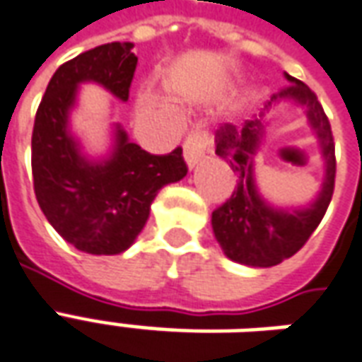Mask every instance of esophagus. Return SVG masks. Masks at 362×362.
Masks as SVG:
<instances>
[{"mask_svg":"<svg viewBox=\"0 0 362 362\" xmlns=\"http://www.w3.org/2000/svg\"><path fill=\"white\" fill-rule=\"evenodd\" d=\"M206 150H209V134L206 132H194V134L187 136L185 144H183V156H185L187 165L193 169L204 158Z\"/></svg>","mask_w":362,"mask_h":362,"instance_id":"esophagus-1","label":"esophagus"}]
</instances>
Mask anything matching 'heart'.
Here are the masks:
<instances>
[{
	"instance_id": "heart-1",
	"label": "heart",
	"mask_w": 362,
	"mask_h": 362,
	"mask_svg": "<svg viewBox=\"0 0 362 362\" xmlns=\"http://www.w3.org/2000/svg\"><path fill=\"white\" fill-rule=\"evenodd\" d=\"M136 105H138L140 112H144V115H156V112L165 111V107H168L160 95L156 93L153 89H150V87H142L138 91V95H136Z\"/></svg>"
}]
</instances>
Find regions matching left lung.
<instances>
[{
    "label": "left lung",
    "instance_id": "obj_1",
    "mask_svg": "<svg viewBox=\"0 0 362 362\" xmlns=\"http://www.w3.org/2000/svg\"><path fill=\"white\" fill-rule=\"evenodd\" d=\"M284 78L288 86L271 95L259 117L245 120L242 128L224 124L216 130V153L235 173V187L230 199L212 212V230L224 255L250 267L279 265L308 242L329 206L335 185V144L324 107L304 81L288 74ZM286 100L307 111L326 160L322 191L316 202L302 209L271 207L258 194L252 175V160L264 135V115Z\"/></svg>",
    "mask_w": 362,
    "mask_h": 362
}]
</instances>
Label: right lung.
<instances>
[{"label": "right lung", "instance_id": "obj_1", "mask_svg": "<svg viewBox=\"0 0 362 362\" xmlns=\"http://www.w3.org/2000/svg\"><path fill=\"white\" fill-rule=\"evenodd\" d=\"M132 42H109L62 64L46 87L33 128V185L46 220L76 250L127 251L146 226L161 187L187 175L183 150L153 156L128 140L120 124L103 160L81 153L70 130L79 83L93 81L128 101L138 58Z\"/></svg>", "mask_w": 362, "mask_h": 362}]
</instances>
